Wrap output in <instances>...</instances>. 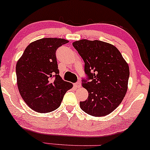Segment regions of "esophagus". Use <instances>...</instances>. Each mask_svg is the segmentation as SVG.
I'll use <instances>...</instances> for the list:
<instances>
[{"label": "esophagus", "mask_w": 150, "mask_h": 150, "mask_svg": "<svg viewBox=\"0 0 150 150\" xmlns=\"http://www.w3.org/2000/svg\"><path fill=\"white\" fill-rule=\"evenodd\" d=\"M75 87H77V88H80L81 82H76V83H75Z\"/></svg>", "instance_id": "esophagus-1"}]
</instances>
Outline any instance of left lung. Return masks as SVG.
<instances>
[{
  "label": "left lung",
  "mask_w": 150,
  "mask_h": 150,
  "mask_svg": "<svg viewBox=\"0 0 150 150\" xmlns=\"http://www.w3.org/2000/svg\"><path fill=\"white\" fill-rule=\"evenodd\" d=\"M73 46L85 62L87 80L82 85L88 92L81 109L93 116H104L119 106L128 89L129 66L115 46L99 40L81 39Z\"/></svg>",
  "instance_id": "8db88e82"
}]
</instances>
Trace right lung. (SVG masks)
Listing matches in <instances>:
<instances>
[{
    "label": "right lung",
    "instance_id": "right-lung-1",
    "mask_svg": "<svg viewBox=\"0 0 150 150\" xmlns=\"http://www.w3.org/2000/svg\"><path fill=\"white\" fill-rule=\"evenodd\" d=\"M68 43L64 39L43 38L27 46L17 62L19 92L27 106L39 113H49L59 107L65 92L73 84L59 75L56 51Z\"/></svg>",
    "mask_w": 150,
    "mask_h": 150
}]
</instances>
